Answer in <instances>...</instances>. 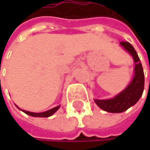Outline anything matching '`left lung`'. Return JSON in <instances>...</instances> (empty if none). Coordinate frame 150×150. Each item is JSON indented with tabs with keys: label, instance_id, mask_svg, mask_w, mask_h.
Segmentation results:
<instances>
[{
	"label": "left lung",
	"instance_id": "left-lung-1",
	"mask_svg": "<svg viewBox=\"0 0 150 150\" xmlns=\"http://www.w3.org/2000/svg\"><path fill=\"white\" fill-rule=\"evenodd\" d=\"M120 45L133 57L135 63L134 76L129 85L113 98L95 99V103L99 108L109 113H122L134 106L141 98L144 89L143 69L134 47L128 42H122Z\"/></svg>",
	"mask_w": 150,
	"mask_h": 150
}]
</instances>
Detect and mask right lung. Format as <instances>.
<instances>
[{"label": "right lung", "mask_w": 150, "mask_h": 150, "mask_svg": "<svg viewBox=\"0 0 150 150\" xmlns=\"http://www.w3.org/2000/svg\"><path fill=\"white\" fill-rule=\"evenodd\" d=\"M16 106V105H15ZM20 110H21L22 112H24L25 114H27V115H30V116H34V117H49V116H51L53 114H54L59 108H60V107H61V105H58L57 107H54V108H51V109H49V110H47L45 112H41V113H35V112H30V111H27V110H24V109H21L18 106H16Z\"/></svg>", "instance_id": "add662e5"}]
</instances>
